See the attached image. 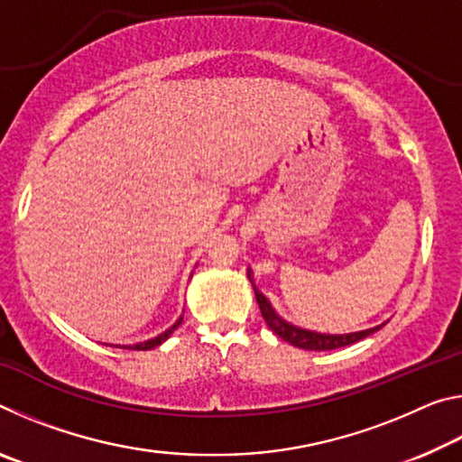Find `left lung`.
Returning <instances> with one entry per match:
<instances>
[{"instance_id": "1", "label": "left lung", "mask_w": 462, "mask_h": 462, "mask_svg": "<svg viewBox=\"0 0 462 462\" xmlns=\"http://www.w3.org/2000/svg\"><path fill=\"white\" fill-rule=\"evenodd\" d=\"M248 279L250 285L254 289V297L256 303H259L261 314L264 318V322L275 332L279 338H283L285 342L293 344L297 348L303 350H334V348H342L348 346V344H355L358 340L366 338V336L374 334L377 330H381L385 322L373 328H366V330H358V332H348V334H324V332H316V330H308V328H300L291 322H287L285 318H281L277 314V310L271 306V301L264 297L263 291H259V287L254 285V277L253 271L248 269Z\"/></svg>"}]
</instances>
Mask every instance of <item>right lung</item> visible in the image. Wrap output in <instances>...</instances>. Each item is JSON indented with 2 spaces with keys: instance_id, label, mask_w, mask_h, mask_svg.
Segmentation results:
<instances>
[{
  "instance_id": "1",
  "label": "right lung",
  "mask_w": 462,
  "mask_h": 462,
  "mask_svg": "<svg viewBox=\"0 0 462 462\" xmlns=\"http://www.w3.org/2000/svg\"><path fill=\"white\" fill-rule=\"evenodd\" d=\"M181 322H183V316H179V319L177 322L171 326V328H167L165 332L162 334H159V336H154V338H151V340H144V342H136V344H116V346H120V348H130V350H151V348H154V346H161L162 342H165L171 334H173L179 326H181Z\"/></svg>"
}]
</instances>
